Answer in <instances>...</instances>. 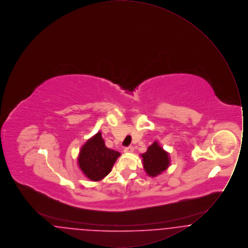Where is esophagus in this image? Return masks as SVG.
Segmentation results:
<instances>
[{"label":"esophagus","instance_id":"esophagus-1","mask_svg":"<svg viewBox=\"0 0 248 248\" xmlns=\"http://www.w3.org/2000/svg\"><path fill=\"white\" fill-rule=\"evenodd\" d=\"M134 151V147L133 146H128V147H125L124 152V153H132Z\"/></svg>","mask_w":248,"mask_h":248}]
</instances>
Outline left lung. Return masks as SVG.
I'll list each match as a JSON object with an SVG mask.
<instances>
[{
	"label": "left lung",
	"mask_w": 248,
	"mask_h": 248,
	"mask_svg": "<svg viewBox=\"0 0 248 248\" xmlns=\"http://www.w3.org/2000/svg\"><path fill=\"white\" fill-rule=\"evenodd\" d=\"M141 156L144 169L151 177L160 175L169 165L168 154L158 145L157 142H154L152 146H150L148 151Z\"/></svg>",
	"instance_id": "8db88e82"
}]
</instances>
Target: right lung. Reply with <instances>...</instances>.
<instances>
[{"label": "right lung", "mask_w": 248, "mask_h": 248, "mask_svg": "<svg viewBox=\"0 0 248 248\" xmlns=\"http://www.w3.org/2000/svg\"><path fill=\"white\" fill-rule=\"evenodd\" d=\"M120 153L107 148L98 132L86 142L80 152L78 163L83 174L93 181H98L110 172Z\"/></svg>", "instance_id": "1"}]
</instances>
